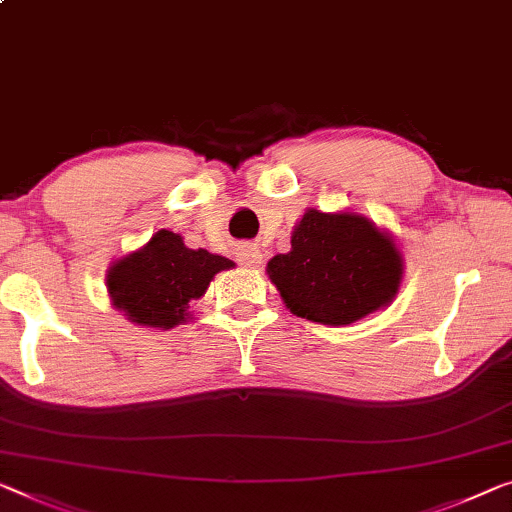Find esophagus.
<instances>
[{
    "instance_id": "1",
    "label": "esophagus",
    "mask_w": 512,
    "mask_h": 512,
    "mask_svg": "<svg viewBox=\"0 0 512 512\" xmlns=\"http://www.w3.org/2000/svg\"><path fill=\"white\" fill-rule=\"evenodd\" d=\"M236 257H239V262L246 266V269H255V266L262 264V255H259V250L250 248V246L239 248V253H236Z\"/></svg>"
}]
</instances>
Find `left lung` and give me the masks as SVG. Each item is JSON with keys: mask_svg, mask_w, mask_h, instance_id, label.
<instances>
[{"mask_svg": "<svg viewBox=\"0 0 512 512\" xmlns=\"http://www.w3.org/2000/svg\"><path fill=\"white\" fill-rule=\"evenodd\" d=\"M266 273L296 317L347 326L395 299L404 262L393 236L365 216L308 209L292 250L273 257Z\"/></svg>", "mask_w": 512, "mask_h": 512, "instance_id": "8db88e82", "label": "left lung"}]
</instances>
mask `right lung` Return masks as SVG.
Here are the masks:
<instances>
[{
	"label": "right lung",
	"mask_w": 512,
	"mask_h": 512,
	"mask_svg": "<svg viewBox=\"0 0 512 512\" xmlns=\"http://www.w3.org/2000/svg\"><path fill=\"white\" fill-rule=\"evenodd\" d=\"M232 266V259L188 248L181 234L160 230L147 246L117 259L105 285L126 319L165 331L188 322L190 303L202 299L216 273Z\"/></svg>",
	"instance_id": "add662e5"
}]
</instances>
